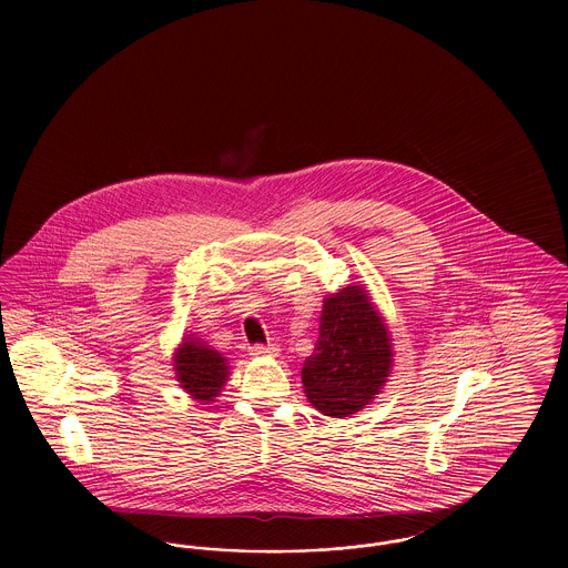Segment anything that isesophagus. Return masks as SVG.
Returning <instances> with one entry per match:
<instances>
[{
  "mask_svg": "<svg viewBox=\"0 0 568 568\" xmlns=\"http://www.w3.org/2000/svg\"><path fill=\"white\" fill-rule=\"evenodd\" d=\"M253 357H268V355H278L276 347H264V345H253L251 347Z\"/></svg>",
  "mask_w": 568,
  "mask_h": 568,
  "instance_id": "34e87169",
  "label": "esophagus"
}]
</instances>
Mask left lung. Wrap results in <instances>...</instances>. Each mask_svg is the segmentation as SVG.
I'll use <instances>...</instances> for the list:
<instances>
[{"instance_id": "obj_1", "label": "left lung", "mask_w": 568, "mask_h": 568, "mask_svg": "<svg viewBox=\"0 0 568 568\" xmlns=\"http://www.w3.org/2000/svg\"><path fill=\"white\" fill-rule=\"evenodd\" d=\"M394 366L392 336L364 285L324 300L315 352L304 359L308 403L327 417H352L371 405Z\"/></svg>"}]
</instances>
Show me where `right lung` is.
Returning a JSON list of instances; mask_svg holds the SVG:
<instances>
[{
	"mask_svg": "<svg viewBox=\"0 0 568 568\" xmlns=\"http://www.w3.org/2000/svg\"><path fill=\"white\" fill-rule=\"evenodd\" d=\"M172 362L181 389L202 405L215 403L230 377L227 357H223L195 334L183 336L181 345L174 349Z\"/></svg>",
	"mask_w": 568,
	"mask_h": 568,
	"instance_id": "1",
	"label": "right lung"
}]
</instances>
